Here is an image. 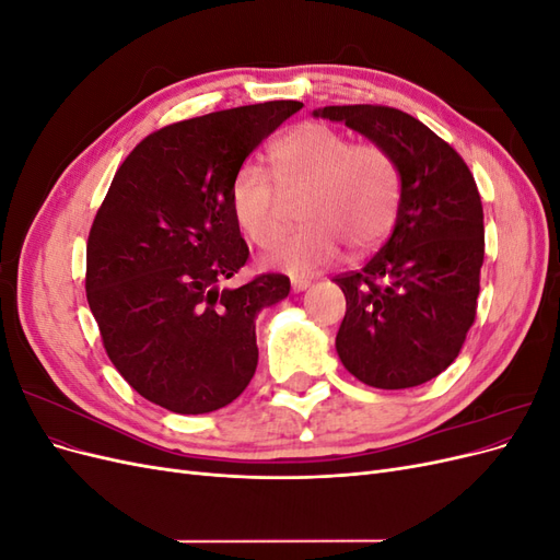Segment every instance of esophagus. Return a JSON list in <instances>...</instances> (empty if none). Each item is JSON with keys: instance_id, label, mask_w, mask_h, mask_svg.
I'll return each instance as SVG.
<instances>
[{"instance_id": "34e87169", "label": "esophagus", "mask_w": 560, "mask_h": 560, "mask_svg": "<svg viewBox=\"0 0 560 560\" xmlns=\"http://www.w3.org/2000/svg\"><path fill=\"white\" fill-rule=\"evenodd\" d=\"M311 287V280H306V278H294L292 280V290L294 292H303V290H308Z\"/></svg>"}]
</instances>
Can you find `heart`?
<instances>
[{"label":"heart","mask_w":560,"mask_h":560,"mask_svg":"<svg viewBox=\"0 0 560 560\" xmlns=\"http://www.w3.org/2000/svg\"><path fill=\"white\" fill-rule=\"evenodd\" d=\"M270 175L243 165L231 184V208L245 238L273 247L284 231V198L301 196L303 226L284 238L270 261L294 276L334 264L341 249L360 254L393 229L399 208V167L378 142H352L327 124L308 121L268 147Z\"/></svg>","instance_id":"1"}]
</instances>
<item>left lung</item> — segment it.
I'll return each instance as SVG.
<instances>
[{"mask_svg":"<svg viewBox=\"0 0 560 560\" xmlns=\"http://www.w3.org/2000/svg\"><path fill=\"white\" fill-rule=\"evenodd\" d=\"M397 161L395 231L364 268L336 276L346 317L336 350L354 378L381 389L432 381L460 354L477 317L483 206L467 163L418 118L385 105L325 107Z\"/></svg>","mask_w":560,"mask_h":560,"instance_id":"8db88e82","label":"left lung"}]
</instances>
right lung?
Segmentation results:
<instances>
[{
	"mask_svg": "<svg viewBox=\"0 0 560 560\" xmlns=\"http://www.w3.org/2000/svg\"><path fill=\"white\" fill-rule=\"evenodd\" d=\"M303 103L247 105L154 130L118 167L86 243V296L107 358L135 393L198 416L241 397L257 371L254 317L290 294L249 259L231 208L245 159Z\"/></svg>",
	"mask_w": 560,
	"mask_h": 560,
	"instance_id": "right-lung-1",
	"label": "right lung"
}]
</instances>
